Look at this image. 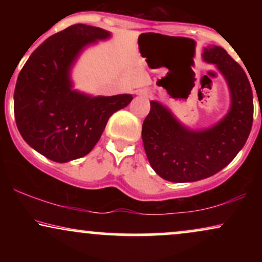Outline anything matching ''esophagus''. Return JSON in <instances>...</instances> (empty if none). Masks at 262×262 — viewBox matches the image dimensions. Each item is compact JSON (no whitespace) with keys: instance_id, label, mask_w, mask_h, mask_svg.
Returning a JSON list of instances; mask_svg holds the SVG:
<instances>
[{"instance_id":"1","label":"esophagus","mask_w":262,"mask_h":262,"mask_svg":"<svg viewBox=\"0 0 262 262\" xmlns=\"http://www.w3.org/2000/svg\"><path fill=\"white\" fill-rule=\"evenodd\" d=\"M138 95L141 96V97H145V98H146V97H150V92H149L146 89L139 90V91H138Z\"/></svg>"}]
</instances>
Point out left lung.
Instances as JSON below:
<instances>
[{"label":"left lung","instance_id":"obj_1","mask_svg":"<svg viewBox=\"0 0 262 262\" xmlns=\"http://www.w3.org/2000/svg\"><path fill=\"white\" fill-rule=\"evenodd\" d=\"M202 58L223 75L230 92V107L218 123L189 129L158 101L150 102L141 138L151 167L166 181L193 182L213 176L235 158L252 127V91L243 68L223 48L208 45Z\"/></svg>","mask_w":262,"mask_h":262}]
</instances>
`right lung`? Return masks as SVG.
<instances>
[{"label":"right lung","mask_w":262,"mask_h":262,"mask_svg":"<svg viewBox=\"0 0 262 262\" xmlns=\"http://www.w3.org/2000/svg\"><path fill=\"white\" fill-rule=\"evenodd\" d=\"M111 33L74 25L43 41L20 70L14 90V118L26 143L55 162L89 154L114 112L133 96H91L74 90L71 70L89 45Z\"/></svg>","instance_id":"obj_1"}]
</instances>
